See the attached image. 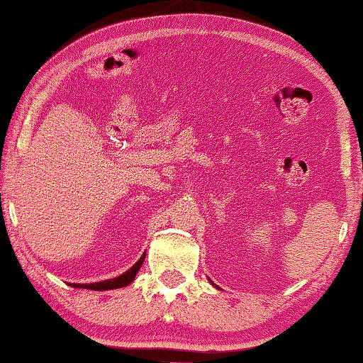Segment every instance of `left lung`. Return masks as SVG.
Wrapping results in <instances>:
<instances>
[{
    "label": "left lung",
    "mask_w": 363,
    "mask_h": 363,
    "mask_svg": "<svg viewBox=\"0 0 363 363\" xmlns=\"http://www.w3.org/2000/svg\"><path fill=\"white\" fill-rule=\"evenodd\" d=\"M210 283H211V279H210ZM211 284H213V283H211ZM213 286H215V287H216V289H218V286H216V284H213Z\"/></svg>",
    "instance_id": "obj_1"
}]
</instances>
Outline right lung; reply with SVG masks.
Returning a JSON list of instances; mask_svg holds the SVG:
<instances>
[{"label":"right lung","mask_w":363,"mask_h":363,"mask_svg":"<svg viewBox=\"0 0 363 363\" xmlns=\"http://www.w3.org/2000/svg\"><path fill=\"white\" fill-rule=\"evenodd\" d=\"M143 260H145V254H143L139 260H137L132 267L128 269V272L123 273L118 278H113V279H106V281H100V283H90V284H77V283H72L69 284L71 287H79V289H90V291H109V289H119V287H125L129 286L132 281L135 279L137 273H139V269L142 267Z\"/></svg>","instance_id":"obj_1"}]
</instances>
